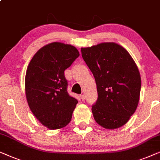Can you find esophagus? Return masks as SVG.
<instances>
[{"label":"esophagus","mask_w":160,"mask_h":160,"mask_svg":"<svg viewBox=\"0 0 160 160\" xmlns=\"http://www.w3.org/2000/svg\"><path fill=\"white\" fill-rule=\"evenodd\" d=\"M80 98H81V99H82V101L85 99V96L84 95V94H82V95H80Z\"/></svg>","instance_id":"esophagus-1"}]
</instances>
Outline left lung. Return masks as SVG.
Segmentation results:
<instances>
[{
	"label": "left lung",
	"instance_id": "1",
	"mask_svg": "<svg viewBox=\"0 0 160 160\" xmlns=\"http://www.w3.org/2000/svg\"><path fill=\"white\" fill-rule=\"evenodd\" d=\"M81 53L97 87L98 99L92 107L96 122L106 129L122 127L139 102L141 80L138 67L128 51L116 42L81 48Z\"/></svg>",
	"mask_w": 160,
	"mask_h": 160
}]
</instances>
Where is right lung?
Wrapping results in <instances>:
<instances>
[{
  "label": "right lung",
  "mask_w": 160,
  "mask_h": 160,
  "mask_svg": "<svg viewBox=\"0 0 160 160\" xmlns=\"http://www.w3.org/2000/svg\"><path fill=\"white\" fill-rule=\"evenodd\" d=\"M79 56L75 46L53 42L40 48L29 63L27 101L34 116L48 129H60L71 121L78 102L67 93L64 70Z\"/></svg>",
  "instance_id": "add662e5"
}]
</instances>
